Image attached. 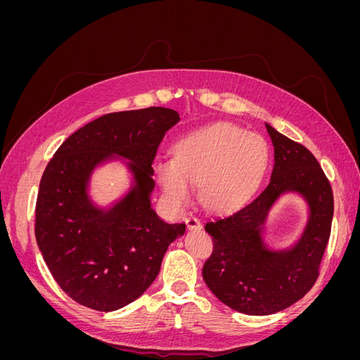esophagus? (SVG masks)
I'll use <instances>...</instances> for the list:
<instances>
[{
	"label": "esophagus",
	"instance_id": "1",
	"mask_svg": "<svg viewBox=\"0 0 360 360\" xmlns=\"http://www.w3.org/2000/svg\"><path fill=\"white\" fill-rule=\"evenodd\" d=\"M186 225H188L189 230H200V228L202 226L201 221L198 219L197 216H193V214H191V216L186 217Z\"/></svg>",
	"mask_w": 360,
	"mask_h": 360
}]
</instances>
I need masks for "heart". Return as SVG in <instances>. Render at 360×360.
I'll return each instance as SVG.
<instances>
[{
	"mask_svg": "<svg viewBox=\"0 0 360 360\" xmlns=\"http://www.w3.org/2000/svg\"><path fill=\"white\" fill-rule=\"evenodd\" d=\"M264 138L246 134L230 123L201 127L180 139L174 160L158 162L156 172L167 197L184 204L192 186H200V200L213 212H230L245 204L258 189L269 167Z\"/></svg>",
	"mask_w": 360,
	"mask_h": 360,
	"instance_id": "heart-1",
	"label": "heart"
}]
</instances>
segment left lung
Instances as JSON below:
<instances>
[{
  "label": "left lung",
  "instance_id": "8db88e82",
  "mask_svg": "<svg viewBox=\"0 0 360 360\" xmlns=\"http://www.w3.org/2000/svg\"><path fill=\"white\" fill-rule=\"evenodd\" d=\"M266 127L275 147L266 189L242 209L205 224L213 238V252L202 267L205 284L226 307L248 315L279 312L314 287L333 217L332 186L319 160L304 146ZM284 191L300 193L311 214L296 247L269 251L260 230L271 204Z\"/></svg>",
  "mask_w": 360,
  "mask_h": 360
}]
</instances>
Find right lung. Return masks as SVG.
<instances>
[{
	"mask_svg": "<svg viewBox=\"0 0 360 360\" xmlns=\"http://www.w3.org/2000/svg\"><path fill=\"white\" fill-rule=\"evenodd\" d=\"M177 111L150 106L111 112L76 130L43 172L36 202V238L53 279L75 302L111 312L136 300L160 270L184 224L163 222L151 209L153 160ZM111 154L133 160L136 186L112 210L86 195L91 171Z\"/></svg>",
	"mask_w": 360,
	"mask_h": 360,
	"instance_id": "obj_1",
	"label": "right lung"
}]
</instances>
